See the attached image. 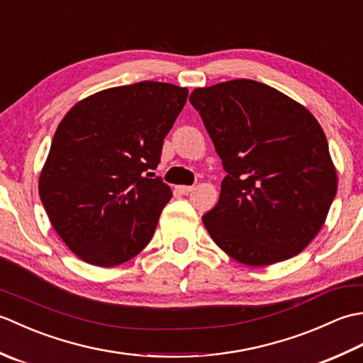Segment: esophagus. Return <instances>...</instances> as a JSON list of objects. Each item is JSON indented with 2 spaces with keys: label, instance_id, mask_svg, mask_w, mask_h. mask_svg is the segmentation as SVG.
<instances>
[{
  "label": "esophagus",
  "instance_id": "34e87169",
  "mask_svg": "<svg viewBox=\"0 0 363 363\" xmlns=\"http://www.w3.org/2000/svg\"><path fill=\"white\" fill-rule=\"evenodd\" d=\"M177 190H179V194H182V195H189V194H191V191L195 190V187H191V186H177Z\"/></svg>",
  "mask_w": 363,
  "mask_h": 363
}]
</instances>
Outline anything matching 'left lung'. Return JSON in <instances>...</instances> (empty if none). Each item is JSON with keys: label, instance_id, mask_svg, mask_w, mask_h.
<instances>
[{"label": "left lung", "instance_id": "8db88e82", "mask_svg": "<svg viewBox=\"0 0 363 363\" xmlns=\"http://www.w3.org/2000/svg\"><path fill=\"white\" fill-rule=\"evenodd\" d=\"M199 112L226 177L203 217L212 240L248 267L296 256L320 233L337 172L317 118L282 91L251 79L199 87Z\"/></svg>", "mask_w": 363, "mask_h": 363}]
</instances>
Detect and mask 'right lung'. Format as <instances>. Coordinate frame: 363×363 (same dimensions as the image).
I'll list each match as a JSON object with an SVG mask.
<instances>
[{"label": "right lung", "instance_id": "1", "mask_svg": "<svg viewBox=\"0 0 363 363\" xmlns=\"http://www.w3.org/2000/svg\"><path fill=\"white\" fill-rule=\"evenodd\" d=\"M189 90L143 81L98 91L59 123L38 177L54 230L74 256L109 268L137 256L172 189L151 169Z\"/></svg>", "mask_w": 363, "mask_h": 363}]
</instances>
